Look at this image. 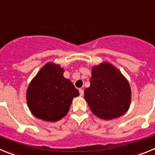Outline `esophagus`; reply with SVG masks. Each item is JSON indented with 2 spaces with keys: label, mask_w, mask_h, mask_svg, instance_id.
Masks as SVG:
<instances>
[{
  "label": "esophagus",
  "mask_w": 155,
  "mask_h": 155,
  "mask_svg": "<svg viewBox=\"0 0 155 155\" xmlns=\"http://www.w3.org/2000/svg\"><path fill=\"white\" fill-rule=\"evenodd\" d=\"M79 94H80V97H83V95H84V91H83V89H79Z\"/></svg>",
  "instance_id": "1"
}]
</instances>
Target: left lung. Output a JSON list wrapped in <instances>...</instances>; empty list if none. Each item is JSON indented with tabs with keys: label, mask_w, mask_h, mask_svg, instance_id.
<instances>
[{
	"label": "left lung",
	"mask_w": 155,
	"mask_h": 155,
	"mask_svg": "<svg viewBox=\"0 0 155 155\" xmlns=\"http://www.w3.org/2000/svg\"><path fill=\"white\" fill-rule=\"evenodd\" d=\"M84 99L95 116L106 120L115 119L129 110L131 89L119 69L104 62L92 69L90 86L84 90Z\"/></svg>",
	"instance_id": "left-lung-1"
}]
</instances>
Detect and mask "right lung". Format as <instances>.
Wrapping results in <instances>:
<instances>
[{
    "instance_id": "1",
    "label": "right lung",
    "mask_w": 155,
    "mask_h": 155,
    "mask_svg": "<svg viewBox=\"0 0 155 155\" xmlns=\"http://www.w3.org/2000/svg\"><path fill=\"white\" fill-rule=\"evenodd\" d=\"M60 65L48 62L28 85L26 98L31 113L42 120L55 122L69 110L72 100L79 95Z\"/></svg>"
}]
</instances>
